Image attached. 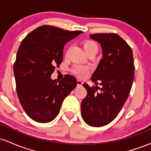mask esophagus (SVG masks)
<instances>
[{
    "mask_svg": "<svg viewBox=\"0 0 151 151\" xmlns=\"http://www.w3.org/2000/svg\"><path fill=\"white\" fill-rule=\"evenodd\" d=\"M83 84V81L80 80V79H78L77 80V85L78 86H81Z\"/></svg>",
    "mask_w": 151,
    "mask_h": 151,
    "instance_id": "34e87169",
    "label": "esophagus"
}]
</instances>
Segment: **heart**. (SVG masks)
Listing matches in <instances>:
<instances>
[{
	"label": "heart",
	"instance_id": "b5f03b06",
	"mask_svg": "<svg viewBox=\"0 0 151 151\" xmlns=\"http://www.w3.org/2000/svg\"><path fill=\"white\" fill-rule=\"evenodd\" d=\"M83 47L85 50L86 53L89 55V53L95 52L96 53L98 52L99 46L95 41L91 40H87L84 41L83 43ZM89 68L86 66L77 65H74L73 68L72 69V72L77 77L83 78L85 77L89 74Z\"/></svg>",
	"mask_w": 151,
	"mask_h": 151
}]
</instances>
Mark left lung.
<instances>
[{"mask_svg": "<svg viewBox=\"0 0 151 151\" xmlns=\"http://www.w3.org/2000/svg\"><path fill=\"white\" fill-rule=\"evenodd\" d=\"M90 37L102 48L103 58L91 77L101 87L83 84L87 94L81 101V114L89 126L101 127L117 116L128 99L134 79V62L131 47L117 34L96 33Z\"/></svg>", "mask_w": 151, "mask_h": 151, "instance_id": "left-lung-1", "label": "left lung"}]
</instances>
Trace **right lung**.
<instances>
[{
	"label": "right lung",
	"mask_w": 151,
	"mask_h": 151,
	"mask_svg": "<svg viewBox=\"0 0 151 151\" xmlns=\"http://www.w3.org/2000/svg\"><path fill=\"white\" fill-rule=\"evenodd\" d=\"M81 33L45 25L22 40L13 67L16 91L25 112L35 121L54 120L64 99L77 86L73 76L66 74L57 81L51 74L62 62L65 45Z\"/></svg>",
	"instance_id": "right-lung-1"
}]
</instances>
